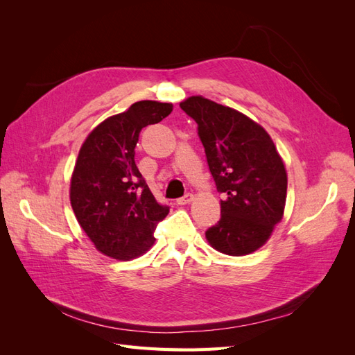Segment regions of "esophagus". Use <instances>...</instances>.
Returning <instances> with one entry per match:
<instances>
[{
	"mask_svg": "<svg viewBox=\"0 0 355 355\" xmlns=\"http://www.w3.org/2000/svg\"><path fill=\"white\" fill-rule=\"evenodd\" d=\"M192 200H194V196L187 194V196H184L182 198H178L176 202L179 204V206H185V204H189Z\"/></svg>",
	"mask_w": 355,
	"mask_h": 355,
	"instance_id": "obj_1",
	"label": "esophagus"
}]
</instances>
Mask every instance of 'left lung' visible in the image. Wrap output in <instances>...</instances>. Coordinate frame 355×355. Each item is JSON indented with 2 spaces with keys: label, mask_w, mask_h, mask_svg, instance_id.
I'll return each mask as SVG.
<instances>
[{
  "label": "left lung",
  "mask_w": 355,
  "mask_h": 355,
  "mask_svg": "<svg viewBox=\"0 0 355 355\" xmlns=\"http://www.w3.org/2000/svg\"><path fill=\"white\" fill-rule=\"evenodd\" d=\"M180 108L198 124V136L219 192L220 220L206 231L209 244L230 256L256 252L284 216L287 171L265 128L243 112L191 96Z\"/></svg>",
  "instance_id": "1"
}]
</instances>
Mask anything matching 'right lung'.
Listing matches in <instances>:
<instances>
[{"label":"right lung","instance_id":"add662e5","mask_svg":"<svg viewBox=\"0 0 355 355\" xmlns=\"http://www.w3.org/2000/svg\"><path fill=\"white\" fill-rule=\"evenodd\" d=\"M171 111V103L135 102L96 125L80 148L71 176V206L96 249L112 259L130 261L146 253L155 243L157 223L168 213L139 173L135 148L142 128Z\"/></svg>","mask_w":355,"mask_h":355}]
</instances>
